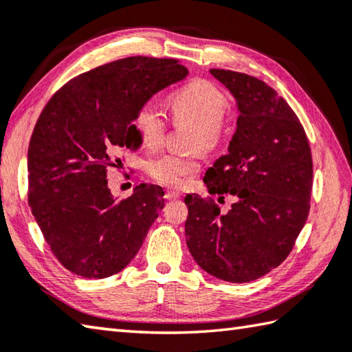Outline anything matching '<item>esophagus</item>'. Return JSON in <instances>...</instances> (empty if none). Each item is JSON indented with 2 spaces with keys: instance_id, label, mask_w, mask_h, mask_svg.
Wrapping results in <instances>:
<instances>
[{
  "instance_id": "obj_1",
  "label": "esophagus",
  "mask_w": 352,
  "mask_h": 352,
  "mask_svg": "<svg viewBox=\"0 0 352 352\" xmlns=\"http://www.w3.org/2000/svg\"><path fill=\"white\" fill-rule=\"evenodd\" d=\"M164 198L169 199V201H172V199H178V198H180V192L166 190V192H164Z\"/></svg>"
}]
</instances>
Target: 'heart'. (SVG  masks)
<instances>
[{
  "mask_svg": "<svg viewBox=\"0 0 352 352\" xmlns=\"http://www.w3.org/2000/svg\"><path fill=\"white\" fill-rule=\"evenodd\" d=\"M169 107L177 125L188 123L195 128L190 148L204 154L215 153L229 133L227 96L209 79H195L170 96ZM134 125L144 146L158 148L166 139V120L154 102H146L137 109ZM151 178L170 188H180L184 178L199 170L197 157L162 154L146 164Z\"/></svg>",
  "mask_w": 352,
  "mask_h": 352,
  "instance_id": "heart-1",
  "label": "heart"
}]
</instances>
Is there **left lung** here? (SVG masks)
<instances>
[{
  "label": "left lung",
  "instance_id": "left-lung-1",
  "mask_svg": "<svg viewBox=\"0 0 352 352\" xmlns=\"http://www.w3.org/2000/svg\"><path fill=\"white\" fill-rule=\"evenodd\" d=\"M238 103L229 153L208 169L210 195L236 198L223 213L212 197L186 195V244L197 264L227 282H250L293 250L309 212L313 158L290 105L253 76L212 68Z\"/></svg>",
  "mask_w": 352,
  "mask_h": 352
}]
</instances>
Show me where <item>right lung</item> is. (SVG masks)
<instances>
[{
	"mask_svg": "<svg viewBox=\"0 0 352 352\" xmlns=\"http://www.w3.org/2000/svg\"><path fill=\"white\" fill-rule=\"evenodd\" d=\"M177 59L131 56L93 68L47 102L29 144V204L67 270L103 279L123 270L163 209L164 192L140 184L117 201L107 170L139 146L137 109L188 76Z\"/></svg>",
	"mask_w": 352,
	"mask_h": 352,
	"instance_id": "1",
	"label": "right lung"
}]
</instances>
